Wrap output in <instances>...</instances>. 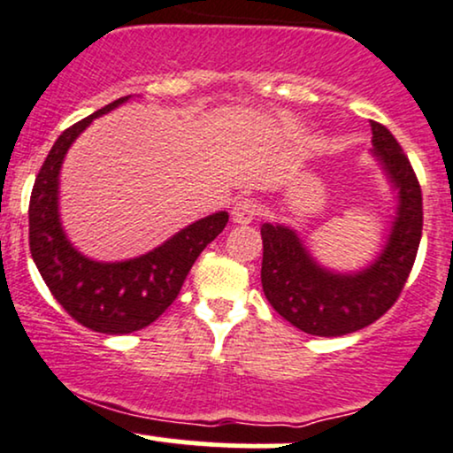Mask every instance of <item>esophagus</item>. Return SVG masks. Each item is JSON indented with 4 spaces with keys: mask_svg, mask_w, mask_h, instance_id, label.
<instances>
[{
    "mask_svg": "<svg viewBox=\"0 0 453 453\" xmlns=\"http://www.w3.org/2000/svg\"><path fill=\"white\" fill-rule=\"evenodd\" d=\"M257 215H259V204L256 200H249V197L238 200L232 209V221L238 223V226H247V223H251Z\"/></svg>",
    "mask_w": 453,
    "mask_h": 453,
    "instance_id": "obj_1",
    "label": "esophagus"
}]
</instances>
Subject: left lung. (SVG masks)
<instances>
[{
  "mask_svg": "<svg viewBox=\"0 0 453 453\" xmlns=\"http://www.w3.org/2000/svg\"><path fill=\"white\" fill-rule=\"evenodd\" d=\"M371 155L396 194L386 244L368 266L353 273L326 268L285 223H264L262 288L273 309L313 336H342L377 321L396 303L422 238V189L396 138L371 123Z\"/></svg>",
  "mask_w": 453,
  "mask_h": 453,
  "instance_id": "8db88e82",
  "label": "left lung"
}]
</instances>
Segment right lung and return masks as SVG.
Here are the masks:
<instances>
[{
  "mask_svg": "<svg viewBox=\"0 0 453 453\" xmlns=\"http://www.w3.org/2000/svg\"><path fill=\"white\" fill-rule=\"evenodd\" d=\"M129 97H119L57 138L35 176L29 200V249L44 283L78 324L102 334H129L153 324L174 303L197 256L230 219L226 211L212 212L149 253L121 262L91 259L70 242L59 215V173L65 153L93 119Z\"/></svg>",
  "mask_w": 453,
  "mask_h": 453,
  "instance_id": "right-lung-1",
  "label": "right lung"
}]
</instances>
